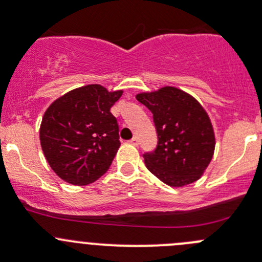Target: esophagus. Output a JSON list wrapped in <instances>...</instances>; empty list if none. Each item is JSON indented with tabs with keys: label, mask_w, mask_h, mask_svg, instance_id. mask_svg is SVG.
I'll return each instance as SVG.
<instances>
[{
	"label": "esophagus",
	"mask_w": 262,
	"mask_h": 262,
	"mask_svg": "<svg viewBox=\"0 0 262 262\" xmlns=\"http://www.w3.org/2000/svg\"><path fill=\"white\" fill-rule=\"evenodd\" d=\"M129 143L133 144V146H138V138H137V137H134V138H132L130 141H129Z\"/></svg>",
	"instance_id": "obj_1"
}]
</instances>
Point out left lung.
I'll list each match as a JSON object with an SVG mask.
<instances>
[{
	"mask_svg": "<svg viewBox=\"0 0 262 262\" xmlns=\"http://www.w3.org/2000/svg\"><path fill=\"white\" fill-rule=\"evenodd\" d=\"M136 97L152 112L158 134L155 152L143 155L146 167L172 187L199 180L215 149L212 120L202 104L172 86L139 92Z\"/></svg>",
	"mask_w": 262,
	"mask_h": 262,
	"instance_id": "obj_1",
	"label": "left lung"
}]
</instances>
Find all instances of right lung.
<instances>
[{
    "label": "right lung",
    "instance_id": "right-lung-1",
    "mask_svg": "<svg viewBox=\"0 0 262 262\" xmlns=\"http://www.w3.org/2000/svg\"><path fill=\"white\" fill-rule=\"evenodd\" d=\"M123 90L101 84L71 90L49 105L39 138L50 168L68 184H91L112 165L120 147L119 125L110 107Z\"/></svg>",
    "mask_w": 262,
    "mask_h": 262
}]
</instances>
